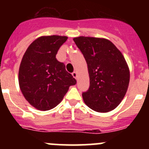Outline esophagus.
I'll use <instances>...</instances> for the list:
<instances>
[{
  "instance_id": "esophagus-1",
  "label": "esophagus",
  "mask_w": 149,
  "mask_h": 149,
  "mask_svg": "<svg viewBox=\"0 0 149 149\" xmlns=\"http://www.w3.org/2000/svg\"><path fill=\"white\" fill-rule=\"evenodd\" d=\"M72 76H73V78H75L76 79H77V72L74 71L72 73Z\"/></svg>"
}]
</instances>
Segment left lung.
<instances>
[{
    "instance_id": "obj_1",
    "label": "left lung",
    "mask_w": 149,
    "mask_h": 149,
    "mask_svg": "<svg viewBox=\"0 0 149 149\" xmlns=\"http://www.w3.org/2000/svg\"><path fill=\"white\" fill-rule=\"evenodd\" d=\"M88 67L90 86L82 94L86 104L98 112H108L124 98L130 81V70L122 52L109 40L99 37L73 38Z\"/></svg>"
}]
</instances>
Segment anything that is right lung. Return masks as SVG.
<instances>
[{"mask_svg":"<svg viewBox=\"0 0 149 149\" xmlns=\"http://www.w3.org/2000/svg\"><path fill=\"white\" fill-rule=\"evenodd\" d=\"M66 36H42L26 49L19 70L22 93L37 109L47 111L55 107L63 99L69 87L76 81L56 59Z\"/></svg>","mask_w":149,"mask_h":149,"instance_id":"right-lung-1","label":"right lung"}]
</instances>
